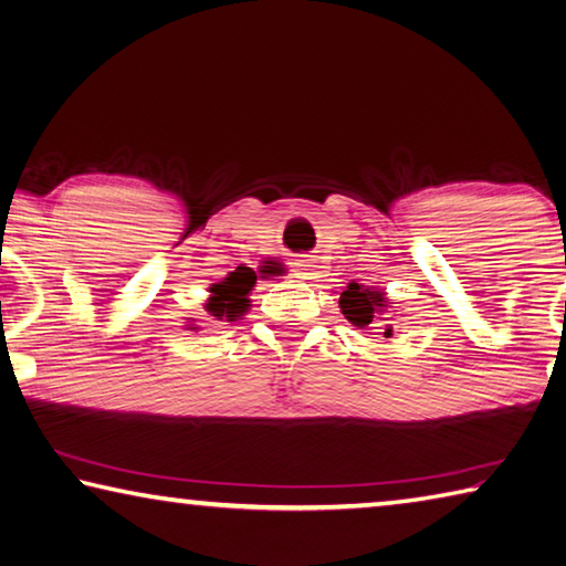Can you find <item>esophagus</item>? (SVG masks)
<instances>
[{"label": "esophagus", "instance_id": "obj_1", "mask_svg": "<svg viewBox=\"0 0 566 566\" xmlns=\"http://www.w3.org/2000/svg\"><path fill=\"white\" fill-rule=\"evenodd\" d=\"M312 260H296L294 262V276L296 280H312V274H314V270H312Z\"/></svg>", "mask_w": 566, "mask_h": 566}]
</instances>
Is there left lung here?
Here are the masks:
<instances>
[{
	"label": "left lung",
	"mask_w": 566,
	"mask_h": 566,
	"mask_svg": "<svg viewBox=\"0 0 566 566\" xmlns=\"http://www.w3.org/2000/svg\"><path fill=\"white\" fill-rule=\"evenodd\" d=\"M388 300L384 290H376V286H364L358 282H352L342 292V300H338V306H342V314L358 328H368L384 338L394 336V324L386 316L388 310Z\"/></svg>",
	"instance_id": "left-lung-1"
}]
</instances>
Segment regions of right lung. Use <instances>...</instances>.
I'll list each match as a JSON object with an SVG mask.
<instances>
[{"instance_id": "add662e5", "label": "right lung", "mask_w": 566, "mask_h": 566, "mask_svg": "<svg viewBox=\"0 0 566 566\" xmlns=\"http://www.w3.org/2000/svg\"><path fill=\"white\" fill-rule=\"evenodd\" d=\"M256 282L254 272L250 266H238V270L230 272L222 282L210 286V300L205 304V312L214 318H224V322H234L244 312H248L250 300L248 294Z\"/></svg>"}]
</instances>
